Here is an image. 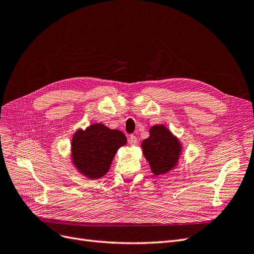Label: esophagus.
Here are the masks:
<instances>
[{
    "label": "esophagus",
    "mask_w": 254,
    "mask_h": 254,
    "mask_svg": "<svg viewBox=\"0 0 254 254\" xmlns=\"http://www.w3.org/2000/svg\"><path fill=\"white\" fill-rule=\"evenodd\" d=\"M128 141H129V144H130V145H135V144L137 143V139H136V136H135V135H133V134H131V135L129 136Z\"/></svg>",
    "instance_id": "obj_1"
}]
</instances>
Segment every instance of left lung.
Returning a JSON list of instances; mask_svg holds the SVG:
<instances>
[{
  "instance_id": "8db88e82",
  "label": "left lung",
  "mask_w": 254,
  "mask_h": 254,
  "mask_svg": "<svg viewBox=\"0 0 254 254\" xmlns=\"http://www.w3.org/2000/svg\"><path fill=\"white\" fill-rule=\"evenodd\" d=\"M142 148L156 176L173 170L178 163L182 149L178 139L163 125H155L149 129V137L142 142Z\"/></svg>"
}]
</instances>
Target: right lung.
Masks as SVG:
<instances>
[{
  "mask_svg": "<svg viewBox=\"0 0 254 254\" xmlns=\"http://www.w3.org/2000/svg\"><path fill=\"white\" fill-rule=\"evenodd\" d=\"M126 143L124 133L103 124L79 129L72 139L73 163L89 179H98L109 171L115 153Z\"/></svg>",
  "mask_w": 254,
  "mask_h": 254,
  "instance_id": "obj_1",
  "label": "right lung"
}]
</instances>
